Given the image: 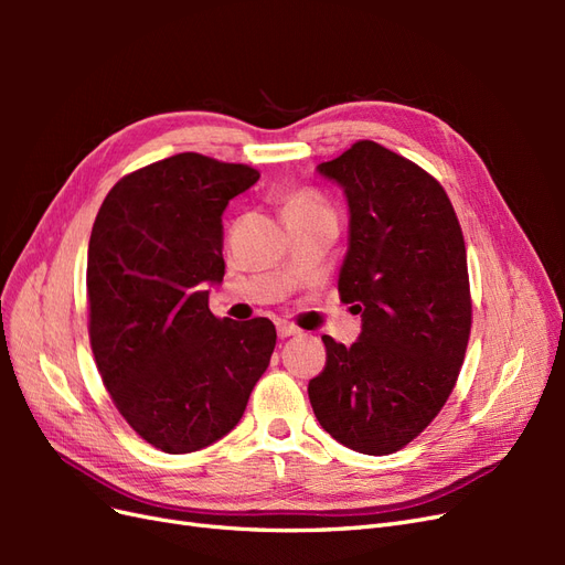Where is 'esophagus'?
<instances>
[{
  "label": "esophagus",
  "mask_w": 565,
  "mask_h": 565,
  "mask_svg": "<svg viewBox=\"0 0 565 565\" xmlns=\"http://www.w3.org/2000/svg\"><path fill=\"white\" fill-rule=\"evenodd\" d=\"M295 334H299V330H297V328H292V324H287V322H278V337H280V339L295 337Z\"/></svg>",
  "instance_id": "obj_1"
}]
</instances>
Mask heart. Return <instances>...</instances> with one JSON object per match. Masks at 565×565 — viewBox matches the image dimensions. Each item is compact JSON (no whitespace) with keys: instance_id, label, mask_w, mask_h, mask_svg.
<instances>
[{"instance_id":"b5f03b06","label":"heart","mask_w":565,"mask_h":565,"mask_svg":"<svg viewBox=\"0 0 565 565\" xmlns=\"http://www.w3.org/2000/svg\"><path fill=\"white\" fill-rule=\"evenodd\" d=\"M332 212L330 204L322 200V195L313 191H289L282 198V216L287 218H301L313 214H328Z\"/></svg>"}]
</instances>
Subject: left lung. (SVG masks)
<instances>
[{
    "label": "left lung",
    "instance_id": "left-lung-1",
    "mask_svg": "<svg viewBox=\"0 0 565 565\" xmlns=\"http://www.w3.org/2000/svg\"><path fill=\"white\" fill-rule=\"evenodd\" d=\"M349 204L339 295L361 313L355 344L324 334L309 382L320 426L341 446L391 455L446 405L471 330L467 247L443 185L374 141L318 164Z\"/></svg>",
    "mask_w": 565,
    "mask_h": 565
}]
</instances>
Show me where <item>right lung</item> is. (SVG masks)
I'll list each match as a JSON object with an SVG mask.
<instances>
[{
    "label": "right lung",
    "mask_w": 565,
    "mask_h": 565,
    "mask_svg": "<svg viewBox=\"0 0 565 565\" xmlns=\"http://www.w3.org/2000/svg\"><path fill=\"white\" fill-rule=\"evenodd\" d=\"M259 181L247 164L179 152L119 179L87 256L89 339L115 407L150 446L195 452L241 422L276 349L268 318L210 311L224 280L228 200Z\"/></svg>",
    "instance_id": "obj_1"
}]
</instances>
